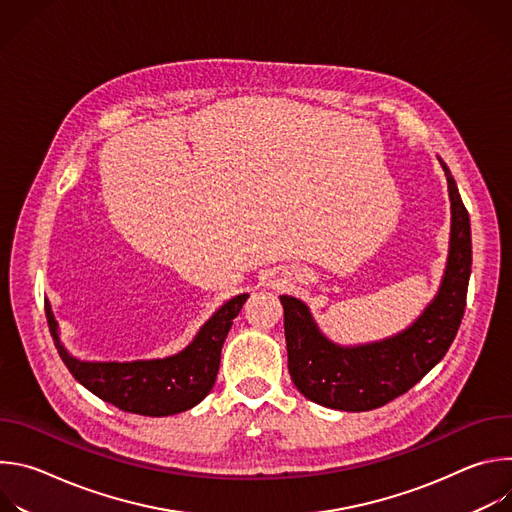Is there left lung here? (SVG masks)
<instances>
[{
  "label": "left lung",
  "mask_w": 512,
  "mask_h": 512,
  "mask_svg": "<svg viewBox=\"0 0 512 512\" xmlns=\"http://www.w3.org/2000/svg\"><path fill=\"white\" fill-rule=\"evenodd\" d=\"M446 172L452 227L446 269L433 300L401 332L344 346L330 340L316 324L308 304L279 296L287 344V369L298 391L330 409L371 411L417 385L440 362L460 328L472 271L470 216L456 180Z\"/></svg>",
  "instance_id": "obj_1"
}]
</instances>
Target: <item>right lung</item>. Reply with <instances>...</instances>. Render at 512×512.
<instances>
[{
	"instance_id": "obj_1",
	"label": "right lung",
	"mask_w": 512,
	"mask_h": 512,
	"mask_svg": "<svg viewBox=\"0 0 512 512\" xmlns=\"http://www.w3.org/2000/svg\"><path fill=\"white\" fill-rule=\"evenodd\" d=\"M249 294L225 302L176 354L139 360H83L60 340L58 322L46 300V320L56 350L75 377L93 395L127 413L166 417L196 407L214 387L225 338Z\"/></svg>"
}]
</instances>
